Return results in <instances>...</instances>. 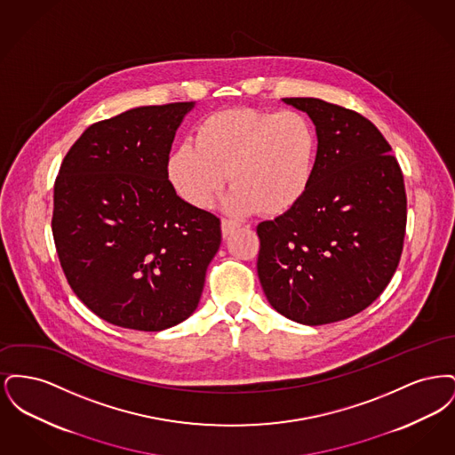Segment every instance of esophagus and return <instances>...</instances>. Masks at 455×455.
Segmentation results:
<instances>
[{
  "instance_id": "1",
  "label": "esophagus",
  "mask_w": 455,
  "mask_h": 455,
  "mask_svg": "<svg viewBox=\"0 0 455 455\" xmlns=\"http://www.w3.org/2000/svg\"><path fill=\"white\" fill-rule=\"evenodd\" d=\"M238 227H240V223H238L237 220L223 218L221 220V234H223V237H228L234 230H237Z\"/></svg>"
}]
</instances>
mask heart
Here are the masks:
<instances>
[{
  "label": "heart",
  "instance_id": "b5f03b06",
  "mask_svg": "<svg viewBox=\"0 0 455 455\" xmlns=\"http://www.w3.org/2000/svg\"><path fill=\"white\" fill-rule=\"evenodd\" d=\"M195 144L182 143L167 162L175 193L196 208H208L227 177L230 213L283 215L293 210L312 182L319 140L314 124L297 110L235 108L204 117Z\"/></svg>",
  "mask_w": 455,
  "mask_h": 455
}]
</instances>
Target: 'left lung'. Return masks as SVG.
Instances as JSON below:
<instances>
[{"label": "left lung", "instance_id": "1", "mask_svg": "<svg viewBox=\"0 0 455 455\" xmlns=\"http://www.w3.org/2000/svg\"><path fill=\"white\" fill-rule=\"evenodd\" d=\"M317 132L312 182L290 212L258 225V275L271 307L299 324L347 319L379 299L401 259L406 191L390 145L355 110L283 99Z\"/></svg>", "mask_w": 455, "mask_h": 455}]
</instances>
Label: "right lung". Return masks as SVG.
Segmentation results:
<instances>
[{"label":"right lung","instance_id":"1","mask_svg":"<svg viewBox=\"0 0 455 455\" xmlns=\"http://www.w3.org/2000/svg\"><path fill=\"white\" fill-rule=\"evenodd\" d=\"M195 102L95 123L54 184L52 235L76 297L110 324L164 331L197 307L221 242L220 220L179 197L167 162Z\"/></svg>","mask_w":455,"mask_h":455}]
</instances>
